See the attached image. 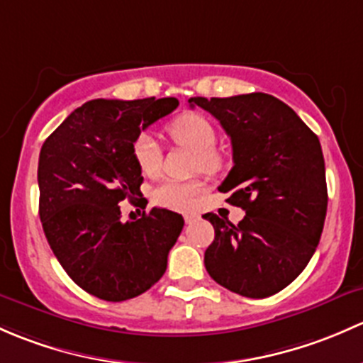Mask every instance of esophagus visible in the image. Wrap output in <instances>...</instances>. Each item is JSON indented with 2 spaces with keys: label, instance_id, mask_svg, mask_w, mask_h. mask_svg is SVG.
Here are the masks:
<instances>
[{
  "label": "esophagus",
  "instance_id": "esophagus-1",
  "mask_svg": "<svg viewBox=\"0 0 363 363\" xmlns=\"http://www.w3.org/2000/svg\"><path fill=\"white\" fill-rule=\"evenodd\" d=\"M183 218H185V223H192L194 220H197V218H199V216L194 215V213H189V215H185V216H183Z\"/></svg>",
  "mask_w": 363,
  "mask_h": 363
}]
</instances>
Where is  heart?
<instances>
[{
    "label": "heart",
    "instance_id": "b5f03b06",
    "mask_svg": "<svg viewBox=\"0 0 363 363\" xmlns=\"http://www.w3.org/2000/svg\"><path fill=\"white\" fill-rule=\"evenodd\" d=\"M166 133L180 147L189 148L196 154L194 169L208 174H216L225 167V157L215 148L216 130L203 115L185 113L166 125ZM134 162L141 174L147 178L159 177L162 167L160 148L150 134H141L133 148ZM203 194V182H174L166 180L155 186L152 192V203L159 208L173 211H189L197 204Z\"/></svg>",
    "mask_w": 363,
    "mask_h": 363
}]
</instances>
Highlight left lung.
Instances as JSON below:
<instances>
[{"label": "left lung", "mask_w": 363, "mask_h": 363, "mask_svg": "<svg viewBox=\"0 0 363 363\" xmlns=\"http://www.w3.org/2000/svg\"><path fill=\"white\" fill-rule=\"evenodd\" d=\"M230 136L234 166L220 192L246 211L234 225L215 213L204 265L218 285L250 298L278 294L311 260L327 215L320 140L289 104L264 92L190 98Z\"/></svg>", "instance_id": "1"}]
</instances>
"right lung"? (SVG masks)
Returning <instances> with one entry per match:
<instances>
[{
  "label": "right lung",
  "instance_id": "obj_1",
  "mask_svg": "<svg viewBox=\"0 0 363 363\" xmlns=\"http://www.w3.org/2000/svg\"><path fill=\"white\" fill-rule=\"evenodd\" d=\"M177 106V98L89 101L40 152V220L48 245L69 278L103 301H127L155 285L183 229L182 215L169 209L122 222L118 206L143 199L133 155L141 130Z\"/></svg>",
  "mask_w": 363,
  "mask_h": 363
}]
</instances>
